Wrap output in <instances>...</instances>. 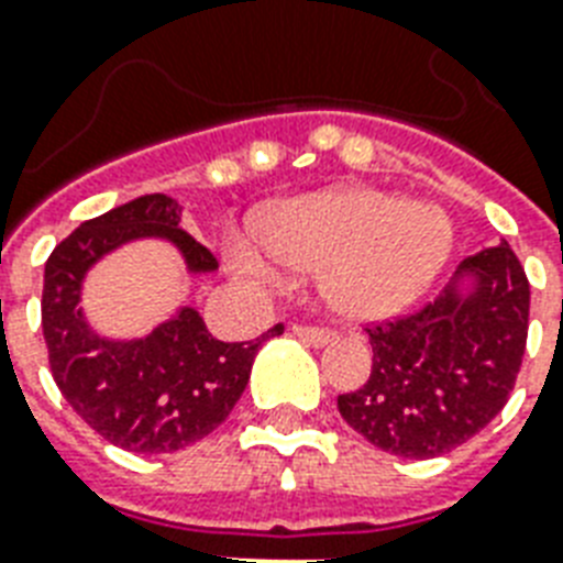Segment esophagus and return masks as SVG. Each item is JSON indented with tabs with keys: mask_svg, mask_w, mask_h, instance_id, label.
I'll return each mask as SVG.
<instances>
[{
	"mask_svg": "<svg viewBox=\"0 0 563 563\" xmlns=\"http://www.w3.org/2000/svg\"><path fill=\"white\" fill-rule=\"evenodd\" d=\"M291 333L298 335L300 342L312 344V347H324V344L333 342V330H324V327L295 324V327H291Z\"/></svg>",
	"mask_w": 563,
	"mask_h": 563,
	"instance_id": "esophagus-1",
	"label": "esophagus"
}]
</instances>
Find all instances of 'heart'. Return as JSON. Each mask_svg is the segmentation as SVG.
Here are the masks:
<instances>
[{"label": "heart", "instance_id": "b5f03b06", "mask_svg": "<svg viewBox=\"0 0 563 563\" xmlns=\"http://www.w3.org/2000/svg\"><path fill=\"white\" fill-rule=\"evenodd\" d=\"M450 251L453 224L438 207L368 187L289 198L224 242L233 274L254 286L318 272L324 307L344 321H383L411 307Z\"/></svg>", "mask_w": 563, "mask_h": 563}]
</instances>
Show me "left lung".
Returning <instances> with one entry per match:
<instances>
[{"label": "left lung", "instance_id": "obj_1", "mask_svg": "<svg viewBox=\"0 0 563 563\" xmlns=\"http://www.w3.org/2000/svg\"><path fill=\"white\" fill-rule=\"evenodd\" d=\"M529 333V280L508 242L467 256L432 303L371 327L368 383L339 411L400 459H435L471 441L508 402Z\"/></svg>", "mask_w": 563, "mask_h": 563}]
</instances>
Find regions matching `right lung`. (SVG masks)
<instances>
[{
	"instance_id": "add662e5",
	"label": "right lung",
	"mask_w": 563,
	"mask_h": 563,
	"mask_svg": "<svg viewBox=\"0 0 563 563\" xmlns=\"http://www.w3.org/2000/svg\"><path fill=\"white\" fill-rule=\"evenodd\" d=\"M169 195H143L84 221L46 260L43 339L66 402L104 441L128 453H175L201 441L242 397L256 351L283 324L254 342H219L198 309L180 307L140 339H108L84 316V280L96 263L128 242L163 239L175 245L187 274H212L216 256L180 228Z\"/></svg>"
}]
</instances>
